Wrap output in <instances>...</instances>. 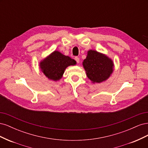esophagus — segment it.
Here are the masks:
<instances>
[{
  "label": "esophagus",
  "mask_w": 148,
  "mask_h": 148,
  "mask_svg": "<svg viewBox=\"0 0 148 148\" xmlns=\"http://www.w3.org/2000/svg\"><path fill=\"white\" fill-rule=\"evenodd\" d=\"M75 60H76V62H77L78 64L79 62V58L78 57H75Z\"/></svg>",
  "instance_id": "esophagus-1"
}]
</instances>
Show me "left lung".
<instances>
[{
    "label": "left lung",
    "mask_w": 148,
    "mask_h": 148,
    "mask_svg": "<svg viewBox=\"0 0 148 148\" xmlns=\"http://www.w3.org/2000/svg\"><path fill=\"white\" fill-rule=\"evenodd\" d=\"M83 65L88 78L92 83H101L108 78L113 71L111 59L95 51H89Z\"/></svg>",
    "instance_id": "obj_1"
}]
</instances>
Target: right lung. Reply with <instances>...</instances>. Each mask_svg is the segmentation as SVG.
Instances as JSON below:
<instances>
[{"instance_id":"add662e5","label":"right lung","mask_w":148,"mask_h":148,"mask_svg":"<svg viewBox=\"0 0 148 148\" xmlns=\"http://www.w3.org/2000/svg\"><path fill=\"white\" fill-rule=\"evenodd\" d=\"M76 64V61L58 51H54L40 63V67L46 77L53 80L60 79L67 66Z\"/></svg>"}]
</instances>
